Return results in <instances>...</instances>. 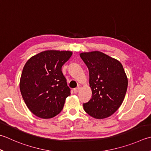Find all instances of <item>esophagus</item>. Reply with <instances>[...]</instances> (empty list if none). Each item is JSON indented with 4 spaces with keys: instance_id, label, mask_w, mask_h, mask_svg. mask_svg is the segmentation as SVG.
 <instances>
[{
    "instance_id": "1",
    "label": "esophagus",
    "mask_w": 151,
    "mask_h": 151,
    "mask_svg": "<svg viewBox=\"0 0 151 151\" xmlns=\"http://www.w3.org/2000/svg\"><path fill=\"white\" fill-rule=\"evenodd\" d=\"M80 90H81V88H80L79 87H78V88H75V89L73 90V91H74V93H77L78 92H79V91H80Z\"/></svg>"
}]
</instances>
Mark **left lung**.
<instances>
[{"mask_svg": "<svg viewBox=\"0 0 151 151\" xmlns=\"http://www.w3.org/2000/svg\"><path fill=\"white\" fill-rule=\"evenodd\" d=\"M90 73L91 98L84 103L86 113L96 119L111 116L122 105L128 78L119 61L99 51L80 54Z\"/></svg>", "mask_w": 151, "mask_h": 151, "instance_id": "8db88e82", "label": "left lung"}]
</instances>
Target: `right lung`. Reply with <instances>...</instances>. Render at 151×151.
<instances>
[{"label":"right lung","mask_w":151,"mask_h":151,"mask_svg":"<svg viewBox=\"0 0 151 151\" xmlns=\"http://www.w3.org/2000/svg\"><path fill=\"white\" fill-rule=\"evenodd\" d=\"M72 54L70 51L46 50L26 62L19 88L27 107L35 116L51 119L63 109L70 90L61 67Z\"/></svg>","instance_id":"1"}]
</instances>
